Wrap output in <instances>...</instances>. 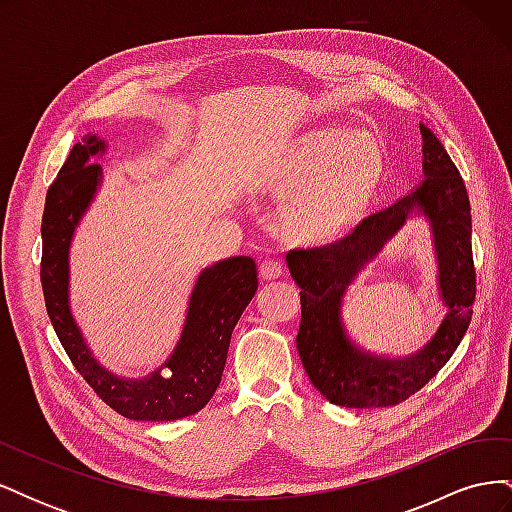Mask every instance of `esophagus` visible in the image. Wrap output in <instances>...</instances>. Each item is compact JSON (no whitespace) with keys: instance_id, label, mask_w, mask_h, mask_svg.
I'll use <instances>...</instances> for the list:
<instances>
[{"instance_id":"34e87169","label":"esophagus","mask_w":512,"mask_h":512,"mask_svg":"<svg viewBox=\"0 0 512 512\" xmlns=\"http://www.w3.org/2000/svg\"><path fill=\"white\" fill-rule=\"evenodd\" d=\"M284 273V262L280 258H265L260 262V275L262 280H275Z\"/></svg>"}]
</instances>
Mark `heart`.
<instances>
[{
	"instance_id": "b5f03b06",
	"label": "heart",
	"mask_w": 512,
	"mask_h": 512,
	"mask_svg": "<svg viewBox=\"0 0 512 512\" xmlns=\"http://www.w3.org/2000/svg\"><path fill=\"white\" fill-rule=\"evenodd\" d=\"M384 153L371 132L322 128L301 136L275 173L277 194H298L284 213L286 226L303 237L327 239L344 230L374 196Z\"/></svg>"
}]
</instances>
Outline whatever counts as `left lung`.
<instances>
[{
	"label": "left lung",
	"mask_w": 512,
	"mask_h": 512,
	"mask_svg": "<svg viewBox=\"0 0 512 512\" xmlns=\"http://www.w3.org/2000/svg\"><path fill=\"white\" fill-rule=\"evenodd\" d=\"M421 134L425 181L414 192L367 215L342 239L318 247H294L286 254L292 280L301 288L299 356L309 380L335 406L401 404L438 374L470 327L476 297L470 198L444 145L425 126ZM412 210L423 212L432 224L439 287L449 312L421 353L391 362L351 342L341 320V303L353 277Z\"/></svg>",
	"instance_id": "obj_1"
}]
</instances>
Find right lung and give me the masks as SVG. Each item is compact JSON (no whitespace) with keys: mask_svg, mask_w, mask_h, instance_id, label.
<instances>
[{"mask_svg":"<svg viewBox=\"0 0 512 512\" xmlns=\"http://www.w3.org/2000/svg\"><path fill=\"white\" fill-rule=\"evenodd\" d=\"M104 149L96 134L85 136L46 192L40 262L46 312L72 365L106 406L132 421H177L203 410L220 386L232 329L258 290L256 262L232 256L198 275L179 342L151 376L126 380L104 369L76 327L68 299L70 241L102 179L100 164L89 158Z\"/></svg>","mask_w":512,"mask_h":512,"instance_id":"right-lung-1","label":"right lung"}]
</instances>
